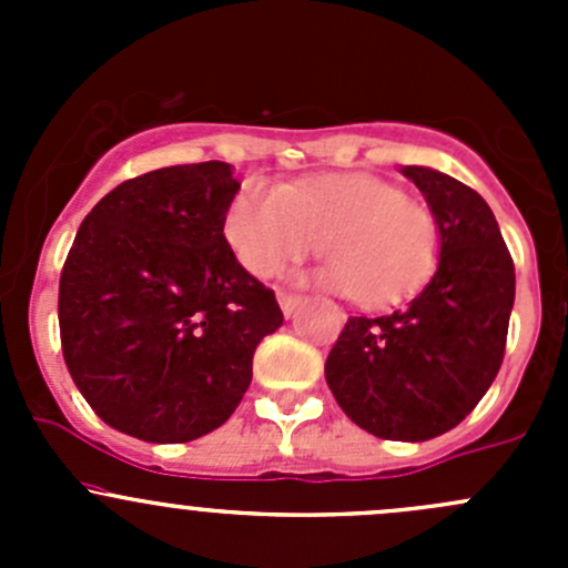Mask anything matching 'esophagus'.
<instances>
[{"instance_id":"obj_1","label":"esophagus","mask_w":568,"mask_h":568,"mask_svg":"<svg viewBox=\"0 0 568 568\" xmlns=\"http://www.w3.org/2000/svg\"><path fill=\"white\" fill-rule=\"evenodd\" d=\"M277 300H280V307H283V313L285 316H296V313H300V307L305 305V296H300V294H285V291H280L277 294Z\"/></svg>"}]
</instances>
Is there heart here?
I'll return each instance as SVG.
<instances>
[{
	"mask_svg": "<svg viewBox=\"0 0 568 568\" xmlns=\"http://www.w3.org/2000/svg\"><path fill=\"white\" fill-rule=\"evenodd\" d=\"M225 236L255 277H274L321 250L318 283L363 307L417 294L439 261L437 216L395 183L365 173L280 189L247 183L227 211Z\"/></svg>",
	"mask_w": 568,
	"mask_h": 568,
	"instance_id": "obj_1",
	"label": "heart"
}]
</instances>
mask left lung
I'll list each match as a JSON object with an SVG mask.
<instances>
[{
    "instance_id": "obj_1",
    "label": "left lung",
    "mask_w": 568,
    "mask_h": 568,
    "mask_svg": "<svg viewBox=\"0 0 568 568\" xmlns=\"http://www.w3.org/2000/svg\"><path fill=\"white\" fill-rule=\"evenodd\" d=\"M400 173L437 216V272L409 305L348 316L324 374L359 428L423 443L459 426L495 382L517 280L495 214L475 189L428 168Z\"/></svg>"
}]
</instances>
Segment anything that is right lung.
I'll return each mask as SVG.
<instances>
[{"label":"right lung","mask_w":568,"mask_h":568,"mask_svg":"<svg viewBox=\"0 0 568 568\" xmlns=\"http://www.w3.org/2000/svg\"><path fill=\"white\" fill-rule=\"evenodd\" d=\"M231 164L153 170L84 216L60 274L71 379L106 426L145 443L220 428L252 382L257 343L283 324L274 291L233 255Z\"/></svg>","instance_id":"right-lung-1"}]
</instances>
